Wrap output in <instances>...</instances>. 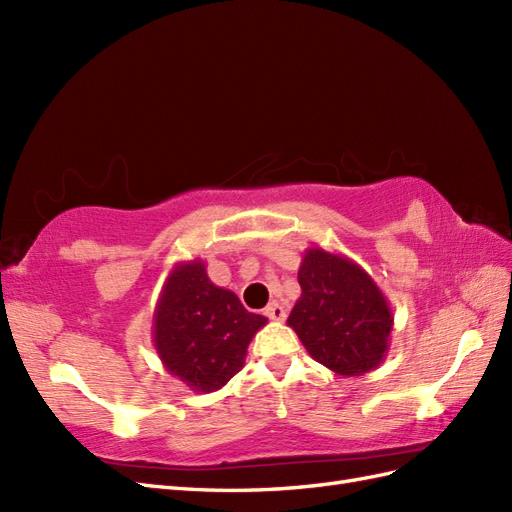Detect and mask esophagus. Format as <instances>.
Segmentation results:
<instances>
[{
    "label": "esophagus",
    "instance_id": "esophagus-1",
    "mask_svg": "<svg viewBox=\"0 0 512 512\" xmlns=\"http://www.w3.org/2000/svg\"><path fill=\"white\" fill-rule=\"evenodd\" d=\"M265 316L269 318V320H273V322H284L286 320V309L277 303V301H273V303H269L267 307H265Z\"/></svg>",
    "mask_w": 512,
    "mask_h": 512
}]
</instances>
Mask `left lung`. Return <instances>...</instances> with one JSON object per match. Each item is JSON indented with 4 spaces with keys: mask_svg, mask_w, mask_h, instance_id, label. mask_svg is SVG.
Masks as SVG:
<instances>
[{
    "mask_svg": "<svg viewBox=\"0 0 512 512\" xmlns=\"http://www.w3.org/2000/svg\"><path fill=\"white\" fill-rule=\"evenodd\" d=\"M301 297L288 327L305 350L337 376L369 374L391 346L393 312L378 284L354 260L307 247L299 267Z\"/></svg>",
    "mask_w": 512,
    "mask_h": 512,
    "instance_id": "left-lung-1",
    "label": "left lung"
}]
</instances>
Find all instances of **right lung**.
Listing matches in <instances>:
<instances>
[{
    "label": "right lung",
    "mask_w": 512,
    "mask_h": 512,
    "mask_svg": "<svg viewBox=\"0 0 512 512\" xmlns=\"http://www.w3.org/2000/svg\"><path fill=\"white\" fill-rule=\"evenodd\" d=\"M267 318L232 290L215 286L203 260L177 262L153 314V346L170 376L194 393H213L241 371L247 346Z\"/></svg>",
    "instance_id": "obj_1"
}]
</instances>
